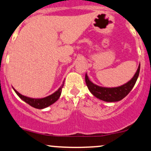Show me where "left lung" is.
Wrapping results in <instances>:
<instances>
[{
  "instance_id": "obj_1",
  "label": "left lung",
  "mask_w": 151,
  "mask_h": 151,
  "mask_svg": "<svg viewBox=\"0 0 151 151\" xmlns=\"http://www.w3.org/2000/svg\"><path fill=\"white\" fill-rule=\"evenodd\" d=\"M139 72L140 65L138 66L137 72L132 79L129 82L124 84V85L119 86V87L105 88L99 86L96 84H93L89 80L86 74L85 75V81L90 92L92 93L93 96H96V98L107 102L119 101L127 96L130 91H131V89H133L135 84H136L138 75H139Z\"/></svg>"
}]
</instances>
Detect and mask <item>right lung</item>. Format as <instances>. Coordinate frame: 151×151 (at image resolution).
Wrapping results in <instances>:
<instances>
[{
    "instance_id": "right-lung-1",
    "label": "right lung",
    "mask_w": 151,
    "mask_h": 151,
    "mask_svg": "<svg viewBox=\"0 0 151 151\" xmlns=\"http://www.w3.org/2000/svg\"><path fill=\"white\" fill-rule=\"evenodd\" d=\"M64 84H62L61 87L59 89L58 91H55V93L51 94L50 96H47V97L42 98V99H32L27 97V96H23V95L20 94V93H18L16 90L14 89L15 93L18 94V96L20 97L21 99L23 100L24 101H25L26 103L28 104L29 105H30L31 106L34 107L35 109H42L46 107L52 105V104L55 103V101H57L58 100V99L60 98V95L62 93V89L63 87Z\"/></svg>"
}]
</instances>
